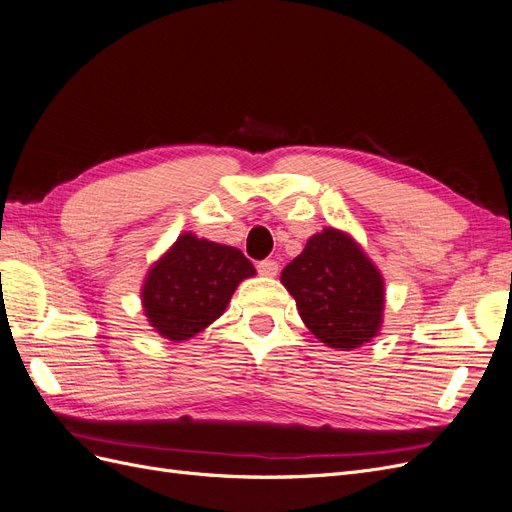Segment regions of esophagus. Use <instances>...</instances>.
Returning <instances> with one entry per match:
<instances>
[{"label": "esophagus", "mask_w": 512, "mask_h": 512, "mask_svg": "<svg viewBox=\"0 0 512 512\" xmlns=\"http://www.w3.org/2000/svg\"><path fill=\"white\" fill-rule=\"evenodd\" d=\"M256 269H258V273H260V275H265V277H275V275H277V271H280V265H277L275 260H260L258 265H256Z\"/></svg>", "instance_id": "esophagus-1"}]
</instances>
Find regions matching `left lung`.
<instances>
[{
  "label": "left lung",
  "instance_id": "left-lung-1",
  "mask_svg": "<svg viewBox=\"0 0 512 512\" xmlns=\"http://www.w3.org/2000/svg\"><path fill=\"white\" fill-rule=\"evenodd\" d=\"M305 327L322 344L359 348L382 327L384 280L346 232L324 228L282 271Z\"/></svg>",
  "mask_w": 512,
  "mask_h": 512
}]
</instances>
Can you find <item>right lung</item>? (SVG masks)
Here are the masks:
<instances>
[{"label":"right lung","instance_id":"add662e5","mask_svg":"<svg viewBox=\"0 0 512 512\" xmlns=\"http://www.w3.org/2000/svg\"><path fill=\"white\" fill-rule=\"evenodd\" d=\"M252 275L254 265L237 247L183 232L149 269L141 290L143 312L153 331L185 342L218 320L239 282Z\"/></svg>","mask_w":512,"mask_h":512}]
</instances>
